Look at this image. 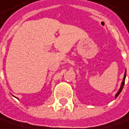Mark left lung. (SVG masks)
Masks as SVG:
<instances>
[{"mask_svg":"<svg viewBox=\"0 0 129 129\" xmlns=\"http://www.w3.org/2000/svg\"><path fill=\"white\" fill-rule=\"evenodd\" d=\"M125 76H126V71L125 73V76H124V78H123V80H122V85H121V87L120 90H119V91L117 92V93L116 94V97H117V96L120 93V92L122 91V88H123V86H124V84H125Z\"/></svg>","mask_w":129,"mask_h":129,"instance_id":"obj_1","label":"left lung"}]
</instances>
